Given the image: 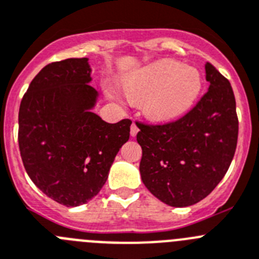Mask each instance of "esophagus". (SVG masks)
<instances>
[{
    "label": "esophagus",
    "mask_w": 259,
    "mask_h": 259,
    "mask_svg": "<svg viewBox=\"0 0 259 259\" xmlns=\"http://www.w3.org/2000/svg\"><path fill=\"white\" fill-rule=\"evenodd\" d=\"M138 132H139L138 125L135 124V122H133L132 127H130V134H132V137H135V135L138 134Z\"/></svg>",
    "instance_id": "esophagus-1"
}]
</instances>
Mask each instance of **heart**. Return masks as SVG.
Wrapping results in <instances>:
<instances>
[{"mask_svg":"<svg viewBox=\"0 0 259 259\" xmlns=\"http://www.w3.org/2000/svg\"><path fill=\"white\" fill-rule=\"evenodd\" d=\"M130 95L148 98L146 111L156 120H169L183 113L199 95L201 77L195 68L178 62H161L126 83ZM109 94L115 97L113 90Z\"/></svg>","mask_w":259,"mask_h":259,"instance_id":"obj_1","label":"heart"}]
</instances>
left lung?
Listing matches in <instances>:
<instances>
[{
    "instance_id": "1",
    "label": "left lung",
    "mask_w": 259,
    "mask_h": 259,
    "mask_svg": "<svg viewBox=\"0 0 259 259\" xmlns=\"http://www.w3.org/2000/svg\"><path fill=\"white\" fill-rule=\"evenodd\" d=\"M205 72L209 90L185 116L138 126L142 181L153 196L176 208L208 196L236 151L239 120L231 83L209 62Z\"/></svg>"
}]
</instances>
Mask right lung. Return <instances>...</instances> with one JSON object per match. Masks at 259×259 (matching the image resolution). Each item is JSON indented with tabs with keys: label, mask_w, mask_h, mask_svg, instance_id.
Wrapping results in <instances>:
<instances>
[{
	"label": "right lung",
	"mask_w": 259,
	"mask_h": 259,
	"mask_svg": "<svg viewBox=\"0 0 259 259\" xmlns=\"http://www.w3.org/2000/svg\"><path fill=\"white\" fill-rule=\"evenodd\" d=\"M88 58L54 62L32 80L20 102V156L46 196L78 206L97 196L132 120L108 124L90 109L97 101Z\"/></svg>",
	"instance_id": "add662e5"
}]
</instances>
